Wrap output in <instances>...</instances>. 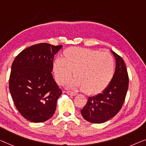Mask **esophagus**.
<instances>
[{"mask_svg":"<svg viewBox=\"0 0 146 146\" xmlns=\"http://www.w3.org/2000/svg\"><path fill=\"white\" fill-rule=\"evenodd\" d=\"M66 93L67 94L69 95H71V96H75L77 95V93L75 92H73V91H70V90H67Z\"/></svg>","mask_w":146,"mask_h":146,"instance_id":"1","label":"esophagus"}]
</instances>
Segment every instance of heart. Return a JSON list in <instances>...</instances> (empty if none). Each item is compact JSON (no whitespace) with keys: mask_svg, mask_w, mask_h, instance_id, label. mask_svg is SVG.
Masks as SVG:
<instances>
[{"mask_svg":"<svg viewBox=\"0 0 146 146\" xmlns=\"http://www.w3.org/2000/svg\"><path fill=\"white\" fill-rule=\"evenodd\" d=\"M115 64L112 56L107 52L80 47H70L64 52V58H56L52 65L56 80L65 84L72 77L71 86L82 88L86 94L102 92L111 80Z\"/></svg>","mask_w":146,"mask_h":146,"instance_id":"1","label":"heart"}]
</instances>
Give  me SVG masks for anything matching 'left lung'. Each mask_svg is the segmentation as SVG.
<instances>
[{
	"label": "left lung",
	"instance_id": "left-lung-1",
	"mask_svg": "<svg viewBox=\"0 0 146 146\" xmlns=\"http://www.w3.org/2000/svg\"><path fill=\"white\" fill-rule=\"evenodd\" d=\"M111 52L116 60V67L110 83L100 94L89 97L80 111L83 118L92 123H104L118 113L129 88V75L124 60L115 52Z\"/></svg>",
	"mask_w": 146,
	"mask_h": 146
}]
</instances>
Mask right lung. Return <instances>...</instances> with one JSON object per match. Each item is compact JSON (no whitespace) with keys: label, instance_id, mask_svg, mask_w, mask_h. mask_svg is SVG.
Segmentation results:
<instances>
[{"label":"right lung","instance_id":"obj_1","mask_svg":"<svg viewBox=\"0 0 146 146\" xmlns=\"http://www.w3.org/2000/svg\"><path fill=\"white\" fill-rule=\"evenodd\" d=\"M62 45L39 43L21 51L12 63L9 89L17 110L28 121L42 123L54 115L62 91L52 76L54 55Z\"/></svg>","mask_w":146,"mask_h":146}]
</instances>
